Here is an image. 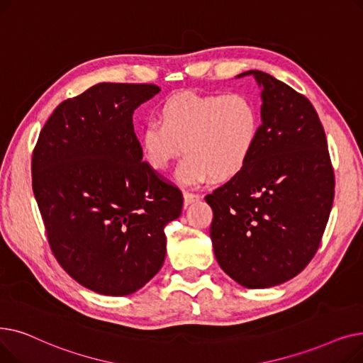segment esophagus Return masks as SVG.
<instances>
[{"instance_id":"1","label":"esophagus","mask_w":363,"mask_h":363,"mask_svg":"<svg viewBox=\"0 0 363 363\" xmlns=\"http://www.w3.org/2000/svg\"><path fill=\"white\" fill-rule=\"evenodd\" d=\"M183 198H184V205L187 206V205H191V203L199 201L201 195L199 194H192V192H184Z\"/></svg>"}]
</instances>
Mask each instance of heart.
<instances>
[{"label":"heart","instance_id":"1","mask_svg":"<svg viewBox=\"0 0 363 363\" xmlns=\"http://www.w3.org/2000/svg\"><path fill=\"white\" fill-rule=\"evenodd\" d=\"M262 131L257 101L244 93L198 94L184 91L168 97L139 131L142 160L165 171L182 152L187 153L177 180L198 186L229 180L250 164Z\"/></svg>","mask_w":363,"mask_h":363}]
</instances>
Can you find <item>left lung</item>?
Returning a JSON list of instances; mask_svg holds the SVG:
<instances>
[{
  "mask_svg": "<svg viewBox=\"0 0 363 363\" xmlns=\"http://www.w3.org/2000/svg\"><path fill=\"white\" fill-rule=\"evenodd\" d=\"M262 131L242 172L205 201L220 267L245 288L297 276L316 254L334 201V169L320 119L307 97L262 71Z\"/></svg>",
  "mask_w": 363,
  "mask_h": 363,
  "instance_id": "8db88e82",
  "label": "left lung"
}]
</instances>
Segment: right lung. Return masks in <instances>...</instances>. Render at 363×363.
Masks as SVG:
<instances>
[{
    "label": "right lung",
    "mask_w": 363,
    "mask_h": 363,
    "mask_svg": "<svg viewBox=\"0 0 363 363\" xmlns=\"http://www.w3.org/2000/svg\"><path fill=\"white\" fill-rule=\"evenodd\" d=\"M155 84L100 82L51 113L32 153V189L65 272L103 296H128L162 267L179 187L146 162L133 113Z\"/></svg>",
    "instance_id": "add662e5"
}]
</instances>
